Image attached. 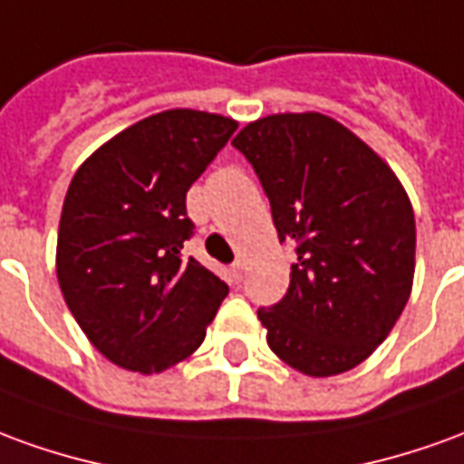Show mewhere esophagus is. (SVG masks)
<instances>
[{"label": "esophagus", "instance_id": "esophagus-1", "mask_svg": "<svg viewBox=\"0 0 464 464\" xmlns=\"http://www.w3.org/2000/svg\"><path fill=\"white\" fill-rule=\"evenodd\" d=\"M231 274H233V278H236V281H241L243 274H246V264H243V261H236V264L231 266Z\"/></svg>", "mask_w": 464, "mask_h": 464}]
</instances>
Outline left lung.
<instances>
[{"label": "left lung", "mask_w": 464, "mask_h": 464, "mask_svg": "<svg viewBox=\"0 0 464 464\" xmlns=\"http://www.w3.org/2000/svg\"><path fill=\"white\" fill-rule=\"evenodd\" d=\"M278 241L296 248L284 299L258 309L271 352L309 377L362 364L400 319L414 278V210L392 168L322 112L248 122Z\"/></svg>", "instance_id": "obj_1"}]
</instances>
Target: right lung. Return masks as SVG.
Wrapping results in <instances>:
<instances>
[{
    "mask_svg": "<svg viewBox=\"0 0 464 464\" xmlns=\"http://www.w3.org/2000/svg\"><path fill=\"white\" fill-rule=\"evenodd\" d=\"M238 122L165 110L77 168L57 233V281L97 352L140 374L173 367L206 339L226 281L183 256L186 193Z\"/></svg>",
    "mask_w": 464,
    "mask_h": 464,
    "instance_id": "add662e5",
    "label": "right lung"
}]
</instances>
